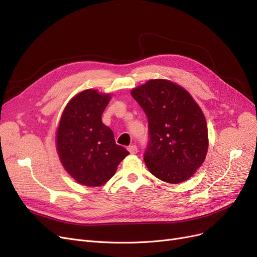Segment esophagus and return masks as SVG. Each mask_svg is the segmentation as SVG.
I'll return each mask as SVG.
<instances>
[{
	"mask_svg": "<svg viewBox=\"0 0 257 257\" xmlns=\"http://www.w3.org/2000/svg\"><path fill=\"white\" fill-rule=\"evenodd\" d=\"M127 150L130 151V153H131V154H136V153L138 152V149H137V147H136L135 145H132V146H130V147L127 148Z\"/></svg>",
	"mask_w": 257,
	"mask_h": 257,
	"instance_id": "1",
	"label": "esophagus"
}]
</instances>
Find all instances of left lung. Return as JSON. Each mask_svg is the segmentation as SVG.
I'll use <instances>...</instances> for the list:
<instances>
[{"instance_id":"1","label":"left lung","mask_w":257,"mask_h":257,"mask_svg":"<svg viewBox=\"0 0 257 257\" xmlns=\"http://www.w3.org/2000/svg\"><path fill=\"white\" fill-rule=\"evenodd\" d=\"M131 94L149 122L150 141L144 158L149 172L167 183L186 181L208 152L203 110L184 88L166 79H151Z\"/></svg>"}]
</instances>
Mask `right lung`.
Wrapping results in <instances>:
<instances>
[{"label":"right lung","mask_w":257,"mask_h":257,"mask_svg":"<svg viewBox=\"0 0 257 257\" xmlns=\"http://www.w3.org/2000/svg\"><path fill=\"white\" fill-rule=\"evenodd\" d=\"M110 93L88 89L65 106L57 128L56 145L62 165L79 184L100 186L115 174L130 152L114 142L102 122Z\"/></svg>","instance_id":"add662e5"}]
</instances>
